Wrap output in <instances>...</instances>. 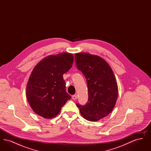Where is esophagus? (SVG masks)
<instances>
[{
	"label": "esophagus",
	"instance_id": "34e87169",
	"mask_svg": "<svg viewBox=\"0 0 151 151\" xmlns=\"http://www.w3.org/2000/svg\"><path fill=\"white\" fill-rule=\"evenodd\" d=\"M78 98V96L76 94H75V95H73L72 96V99L73 100H76Z\"/></svg>",
	"mask_w": 151,
	"mask_h": 151
}]
</instances>
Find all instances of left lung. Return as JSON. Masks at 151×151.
Instances as JSON below:
<instances>
[{"mask_svg": "<svg viewBox=\"0 0 151 151\" xmlns=\"http://www.w3.org/2000/svg\"><path fill=\"white\" fill-rule=\"evenodd\" d=\"M77 68L86 80L88 100L76 104L81 115L89 121H97L110 114L115 106L118 90L111 67L102 58L89 53L75 55Z\"/></svg>", "mask_w": 151, "mask_h": 151, "instance_id": "left-lung-1", "label": "left lung"}]
</instances>
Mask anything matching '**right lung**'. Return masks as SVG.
<instances>
[{
	"label": "right lung",
	"instance_id": "add662e5",
	"mask_svg": "<svg viewBox=\"0 0 151 151\" xmlns=\"http://www.w3.org/2000/svg\"><path fill=\"white\" fill-rule=\"evenodd\" d=\"M73 56L68 52L49 55L36 65L29 77L27 98L34 112L45 118L56 116L71 97L65 90L63 75L71 68Z\"/></svg>",
	"mask_w": 151,
	"mask_h": 151
}]
</instances>
